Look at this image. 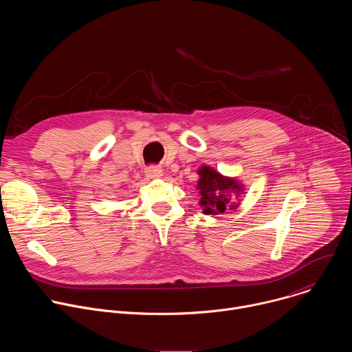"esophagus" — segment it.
<instances>
[{
	"instance_id": "obj_1",
	"label": "esophagus",
	"mask_w": 352,
	"mask_h": 352,
	"mask_svg": "<svg viewBox=\"0 0 352 352\" xmlns=\"http://www.w3.org/2000/svg\"><path fill=\"white\" fill-rule=\"evenodd\" d=\"M146 175L148 178H160L163 175V170L160 167H156V166H152V167H147L146 168Z\"/></svg>"
}]
</instances>
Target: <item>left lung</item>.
Listing matches in <instances>:
<instances>
[{
    "label": "left lung",
    "mask_w": 352,
    "mask_h": 352,
    "mask_svg": "<svg viewBox=\"0 0 352 352\" xmlns=\"http://www.w3.org/2000/svg\"><path fill=\"white\" fill-rule=\"evenodd\" d=\"M199 181L196 189L199 190V205L205 214L224 213L227 209H236L239 204H231V193L242 195L243 186L236 178L224 177L209 166H202L197 170Z\"/></svg>",
    "instance_id": "1"
}]
</instances>
